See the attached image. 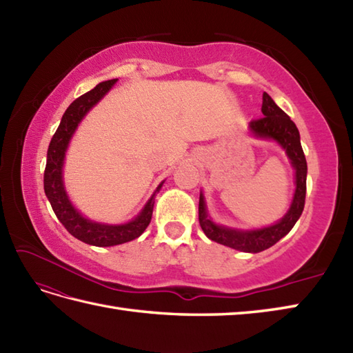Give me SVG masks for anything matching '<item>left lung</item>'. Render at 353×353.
I'll return each instance as SVG.
<instances>
[{
    "mask_svg": "<svg viewBox=\"0 0 353 353\" xmlns=\"http://www.w3.org/2000/svg\"><path fill=\"white\" fill-rule=\"evenodd\" d=\"M261 110L264 117L250 121V132L256 138L276 141L285 150L292 168L296 170V191L288 212L273 226L254 230H239L215 224L209 219L205 197L201 192L199 200V221L205 235L215 243L247 253H258L270 249L281 238L287 235L303 212L306 196V172H308V167H306L301 134H299L296 124L291 121V118L277 106L267 92L262 94Z\"/></svg>",
    "mask_w": 353,
    "mask_h": 353,
    "instance_id": "1",
    "label": "left lung"
}]
</instances>
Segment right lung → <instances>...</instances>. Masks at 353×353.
Wrapping results in <instances>:
<instances>
[{
  "label": "right lung",
  "mask_w": 353,
  "mask_h": 353,
  "mask_svg": "<svg viewBox=\"0 0 353 353\" xmlns=\"http://www.w3.org/2000/svg\"><path fill=\"white\" fill-rule=\"evenodd\" d=\"M115 83L117 79L101 81V83L97 85L91 91L79 97L77 100H74L70 104V108L65 110L62 121L59 124L56 133L51 138L47 153V165H45L43 172L45 196L48 197L52 211H54L59 221L63 224L65 229L72 236H76L86 244L97 247L118 245L138 238L147 229L150 221H152L154 206L153 197L156 192H159L163 183L162 182L157 186L154 194L150 197L137 219H133L125 224H101L88 220L71 205L68 196H66L62 179V167L66 148H68L72 134L76 132L77 125L83 119V117L109 92V89Z\"/></svg>",
  "instance_id": "obj_1"
}]
</instances>
